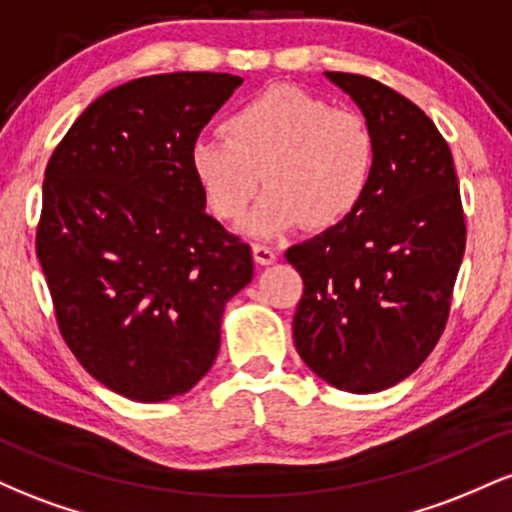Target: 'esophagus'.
<instances>
[{"label": "esophagus", "mask_w": 512, "mask_h": 512, "mask_svg": "<svg viewBox=\"0 0 512 512\" xmlns=\"http://www.w3.org/2000/svg\"><path fill=\"white\" fill-rule=\"evenodd\" d=\"M252 257H255L257 264H262V267H264V264L276 262V250L269 248V245L257 243V245H252Z\"/></svg>", "instance_id": "obj_1"}]
</instances>
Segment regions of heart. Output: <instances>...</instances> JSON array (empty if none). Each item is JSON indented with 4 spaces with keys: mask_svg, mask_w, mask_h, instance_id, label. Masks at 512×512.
<instances>
[{
    "mask_svg": "<svg viewBox=\"0 0 512 512\" xmlns=\"http://www.w3.org/2000/svg\"><path fill=\"white\" fill-rule=\"evenodd\" d=\"M228 137H197L190 168L214 216L243 219L269 187L243 233L272 240L308 221L330 228L349 219L375 173V142L363 117L301 88L276 86L226 120Z\"/></svg>",
    "mask_w": 512,
    "mask_h": 512,
    "instance_id": "heart-1",
    "label": "heart"
}]
</instances>
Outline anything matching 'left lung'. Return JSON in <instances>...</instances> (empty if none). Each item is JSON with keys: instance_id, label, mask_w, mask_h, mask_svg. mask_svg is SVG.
<instances>
[{"instance_id": "obj_1", "label": "left lung", "mask_w": 512, "mask_h": 512, "mask_svg": "<svg viewBox=\"0 0 512 512\" xmlns=\"http://www.w3.org/2000/svg\"><path fill=\"white\" fill-rule=\"evenodd\" d=\"M325 76L366 117L375 173L349 219L286 250L303 279L293 342L317 378L370 395L409 378L436 346L467 228L431 117L368 76Z\"/></svg>"}]
</instances>
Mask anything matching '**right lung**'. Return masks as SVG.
I'll use <instances>...</instances> for the list:
<instances>
[{"label":"right lung","mask_w":512,"mask_h":512,"mask_svg":"<svg viewBox=\"0 0 512 512\" xmlns=\"http://www.w3.org/2000/svg\"><path fill=\"white\" fill-rule=\"evenodd\" d=\"M243 84L173 72L127 81L76 117L45 168L38 260L60 332L98 383L166 402L214 366L252 252L214 216L190 146Z\"/></svg>","instance_id":"add662e5"}]
</instances>
